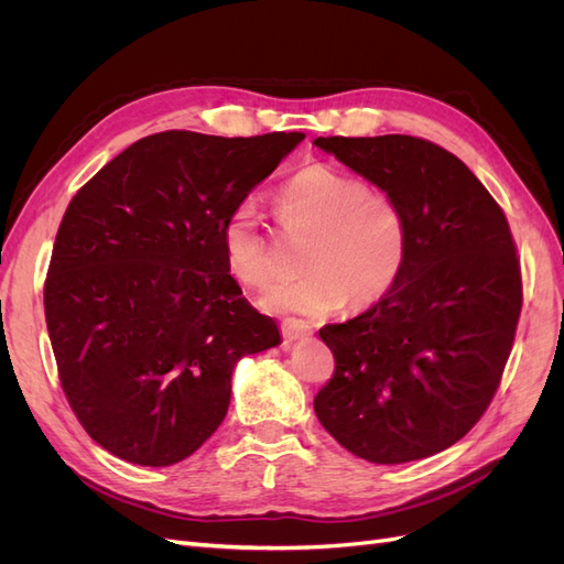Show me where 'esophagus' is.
I'll list each match as a JSON object with an SVG mask.
<instances>
[{"mask_svg": "<svg viewBox=\"0 0 564 564\" xmlns=\"http://www.w3.org/2000/svg\"><path fill=\"white\" fill-rule=\"evenodd\" d=\"M280 332H282V336H284V338L294 340V338H301V336H308V334H313V327H311L308 322H303V319L286 317V319H282V322H280Z\"/></svg>", "mask_w": 564, "mask_h": 564, "instance_id": "esophagus-1", "label": "esophagus"}]
</instances>
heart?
I'll return each mask as SVG.
<instances>
[{
  "label": "heart",
  "instance_id": "heart-1",
  "mask_svg": "<svg viewBox=\"0 0 564 564\" xmlns=\"http://www.w3.org/2000/svg\"><path fill=\"white\" fill-rule=\"evenodd\" d=\"M289 230L313 235L296 280L272 284L263 308L322 315L338 305L369 308L395 289L409 256L402 204L371 183L327 164L301 169L278 195ZM226 265L242 284L263 286L275 275L259 204H237L220 230Z\"/></svg>",
  "mask_w": 564,
  "mask_h": 564
}]
</instances>
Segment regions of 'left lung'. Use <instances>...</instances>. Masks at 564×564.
<instances>
[{
    "label": "left lung",
    "instance_id": "obj_1",
    "mask_svg": "<svg viewBox=\"0 0 564 564\" xmlns=\"http://www.w3.org/2000/svg\"><path fill=\"white\" fill-rule=\"evenodd\" d=\"M315 145L395 197L409 220L395 289L319 329L334 377L315 414L371 464L433 456L480 421L513 350L522 272L506 214L464 162L416 135H329Z\"/></svg>",
    "mask_w": 564,
    "mask_h": 564
}]
</instances>
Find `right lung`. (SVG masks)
Masks as SVG:
<instances>
[{
    "label": "right lung",
    "instance_id": "obj_1",
    "mask_svg": "<svg viewBox=\"0 0 564 564\" xmlns=\"http://www.w3.org/2000/svg\"><path fill=\"white\" fill-rule=\"evenodd\" d=\"M303 139L152 133L67 204L46 329L67 404L110 454L155 468L191 456L226 419L237 360L280 344L230 275L220 230Z\"/></svg>",
    "mask_w": 564,
    "mask_h": 564
}]
</instances>
